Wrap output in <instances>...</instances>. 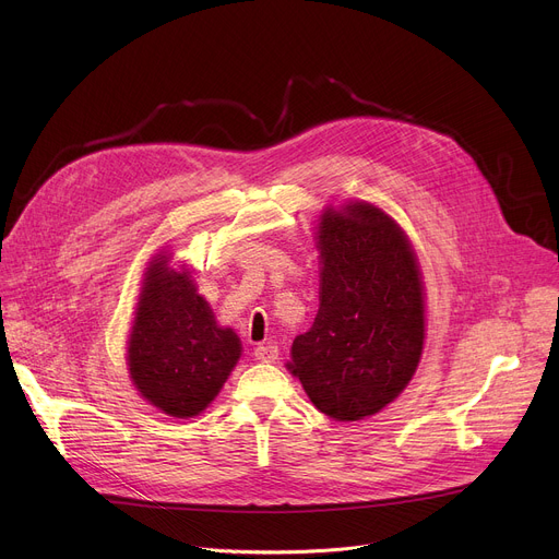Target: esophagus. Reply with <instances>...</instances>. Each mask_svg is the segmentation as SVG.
Segmentation results:
<instances>
[{
    "label": "esophagus",
    "instance_id": "esophagus-1",
    "mask_svg": "<svg viewBox=\"0 0 559 559\" xmlns=\"http://www.w3.org/2000/svg\"><path fill=\"white\" fill-rule=\"evenodd\" d=\"M254 358L259 362H274L278 358V347L274 343L259 345V347H254Z\"/></svg>",
    "mask_w": 559,
    "mask_h": 559
}]
</instances>
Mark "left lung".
<instances>
[{
    "label": "left lung",
    "mask_w": 559,
    "mask_h": 559,
    "mask_svg": "<svg viewBox=\"0 0 559 559\" xmlns=\"http://www.w3.org/2000/svg\"><path fill=\"white\" fill-rule=\"evenodd\" d=\"M321 305L287 369L318 412L356 423L405 391L425 347V285L405 229L367 201L325 207L316 225Z\"/></svg>",
    "instance_id": "1"
}]
</instances>
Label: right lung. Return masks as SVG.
I'll use <instances>...</instances> for the list:
<instances>
[{
    "label": "right lung",
    "mask_w": 559,
    "mask_h": 559,
    "mask_svg": "<svg viewBox=\"0 0 559 559\" xmlns=\"http://www.w3.org/2000/svg\"><path fill=\"white\" fill-rule=\"evenodd\" d=\"M241 352V338L216 323L192 272L173 267V252H156L143 272L126 347L143 401L173 418H194L218 395Z\"/></svg>",
    "instance_id": "1"
}]
</instances>
